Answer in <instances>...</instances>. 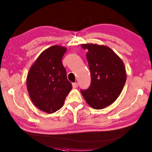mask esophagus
<instances>
[{"label": "esophagus", "mask_w": 152, "mask_h": 152, "mask_svg": "<svg viewBox=\"0 0 152 152\" xmlns=\"http://www.w3.org/2000/svg\"><path fill=\"white\" fill-rule=\"evenodd\" d=\"M72 86H73L74 88H77L78 86V84L77 83H72Z\"/></svg>", "instance_id": "34e87169"}]
</instances>
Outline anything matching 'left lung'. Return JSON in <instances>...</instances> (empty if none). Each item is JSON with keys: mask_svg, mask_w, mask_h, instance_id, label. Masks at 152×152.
Here are the masks:
<instances>
[{"mask_svg": "<svg viewBox=\"0 0 152 152\" xmlns=\"http://www.w3.org/2000/svg\"><path fill=\"white\" fill-rule=\"evenodd\" d=\"M88 50L87 58L91 72L89 89L80 90L87 103L99 110L114 102L121 94L126 80L124 62L114 51L106 46L82 44Z\"/></svg>", "mask_w": 152, "mask_h": 152, "instance_id": "1", "label": "left lung"}]
</instances>
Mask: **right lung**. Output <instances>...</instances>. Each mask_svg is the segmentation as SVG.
<instances>
[{
	"instance_id": "right-lung-1",
	"label": "right lung",
	"mask_w": 152,
	"mask_h": 152,
	"mask_svg": "<svg viewBox=\"0 0 152 152\" xmlns=\"http://www.w3.org/2000/svg\"><path fill=\"white\" fill-rule=\"evenodd\" d=\"M67 48L53 46L43 51L29 69L26 87L36 107L47 113L59 110L72 89L62 58Z\"/></svg>"
}]
</instances>
